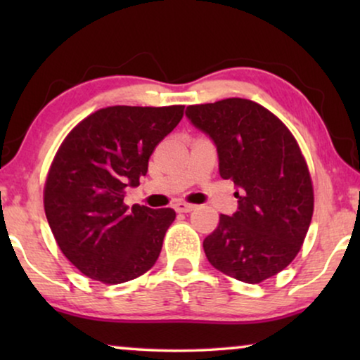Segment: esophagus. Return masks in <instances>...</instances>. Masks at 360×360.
I'll return each instance as SVG.
<instances>
[{
  "mask_svg": "<svg viewBox=\"0 0 360 360\" xmlns=\"http://www.w3.org/2000/svg\"><path fill=\"white\" fill-rule=\"evenodd\" d=\"M174 208H175V211H179V213H190V211H193L196 206L185 203V201H176V203L174 205Z\"/></svg>",
  "mask_w": 360,
  "mask_h": 360,
  "instance_id": "obj_1",
  "label": "esophagus"
}]
</instances>
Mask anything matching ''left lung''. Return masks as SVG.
Returning <instances> with one entry per match:
<instances>
[{
	"label": "left lung",
	"instance_id": "1",
	"mask_svg": "<svg viewBox=\"0 0 360 360\" xmlns=\"http://www.w3.org/2000/svg\"><path fill=\"white\" fill-rule=\"evenodd\" d=\"M213 141L219 175L233 180L238 210L221 214L203 240L210 264L245 283L274 277L295 259L313 216V186L302 150L269 110L228 98L185 111Z\"/></svg>",
	"mask_w": 360,
	"mask_h": 360
}]
</instances>
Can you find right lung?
<instances>
[{
	"label": "right lung",
	"instance_id": "right-lung-1",
	"mask_svg": "<svg viewBox=\"0 0 360 360\" xmlns=\"http://www.w3.org/2000/svg\"><path fill=\"white\" fill-rule=\"evenodd\" d=\"M185 106H110L83 120L58 149L44 188V208L63 255L83 275L122 283L154 267L172 208L124 205L139 186L155 146Z\"/></svg>",
	"mask_w": 360,
	"mask_h": 360
}]
</instances>
